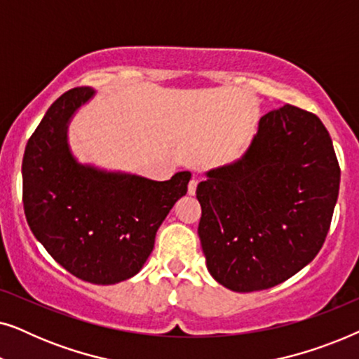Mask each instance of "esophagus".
<instances>
[{
	"mask_svg": "<svg viewBox=\"0 0 359 359\" xmlns=\"http://www.w3.org/2000/svg\"><path fill=\"white\" fill-rule=\"evenodd\" d=\"M196 188H198V180H191L188 183V193L189 194H194L196 193Z\"/></svg>",
	"mask_w": 359,
	"mask_h": 359,
	"instance_id": "34e87169",
	"label": "esophagus"
}]
</instances>
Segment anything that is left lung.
I'll list each match as a JSON object with an SVG mask.
<instances>
[{"mask_svg": "<svg viewBox=\"0 0 359 359\" xmlns=\"http://www.w3.org/2000/svg\"><path fill=\"white\" fill-rule=\"evenodd\" d=\"M340 189L330 134L312 112L286 104L259 119L237 163L196 189L209 273L235 292L286 281L320 252Z\"/></svg>", "mask_w": 359, "mask_h": 359, "instance_id": "8db88e82", "label": "left lung"}]
</instances>
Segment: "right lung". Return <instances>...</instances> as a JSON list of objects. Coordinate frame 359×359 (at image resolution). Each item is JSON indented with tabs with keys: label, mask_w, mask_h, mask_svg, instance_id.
<instances>
[{
	"label": "right lung",
	"mask_w": 359,
	"mask_h": 359,
	"mask_svg": "<svg viewBox=\"0 0 359 359\" xmlns=\"http://www.w3.org/2000/svg\"><path fill=\"white\" fill-rule=\"evenodd\" d=\"M93 95L88 86L73 88L48 107L24 151L22 204L32 233L68 273L116 284L144 266L156 230L188 191L191 173L151 181L76 163L67 124Z\"/></svg>",
	"instance_id": "obj_1"
}]
</instances>
